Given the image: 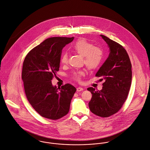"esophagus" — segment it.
I'll list each match as a JSON object with an SVG mask.
<instances>
[{
  "label": "esophagus",
  "instance_id": "1",
  "mask_svg": "<svg viewBox=\"0 0 150 150\" xmlns=\"http://www.w3.org/2000/svg\"><path fill=\"white\" fill-rule=\"evenodd\" d=\"M76 90H77V91H83V89L82 88L78 87V88H77Z\"/></svg>",
  "mask_w": 150,
  "mask_h": 150
}]
</instances>
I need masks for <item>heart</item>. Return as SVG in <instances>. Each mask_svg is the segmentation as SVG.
Here are the masks:
<instances>
[{"mask_svg":"<svg viewBox=\"0 0 150 150\" xmlns=\"http://www.w3.org/2000/svg\"><path fill=\"white\" fill-rule=\"evenodd\" d=\"M70 49L72 51L83 57L85 64L89 69L97 67L103 59L102 50L83 39H79L71 45ZM60 62L63 64L67 63L68 55L66 53H64L61 55ZM84 75L85 73L83 71H78L73 73L72 78L75 81L79 82Z\"/></svg>","mask_w":150,"mask_h":150,"instance_id":"1","label":"heart"}]
</instances>
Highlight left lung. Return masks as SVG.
<instances>
[{
    "label": "left lung",
    "instance_id": "left-lung-1",
    "mask_svg": "<svg viewBox=\"0 0 150 150\" xmlns=\"http://www.w3.org/2000/svg\"><path fill=\"white\" fill-rule=\"evenodd\" d=\"M110 49L108 57L96 76L104 79L102 90L88 88L92 94L89 107L91 112L101 117L117 113L125 103L132 82V64L126 51L119 43L100 35Z\"/></svg>",
    "mask_w": 150,
    "mask_h": 150
}]
</instances>
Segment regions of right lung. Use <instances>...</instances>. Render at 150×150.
<instances>
[{
  "label": "right lung",
  "mask_w": 150,
  "mask_h": 150,
  "mask_svg": "<svg viewBox=\"0 0 150 150\" xmlns=\"http://www.w3.org/2000/svg\"><path fill=\"white\" fill-rule=\"evenodd\" d=\"M74 39H46L32 49L24 61L22 79L27 98L34 110L44 118L58 120L69 112L76 88L69 83L57 88L52 80L59 70L62 48Z\"/></svg>",
  "instance_id": "add662e5"
}]
</instances>
